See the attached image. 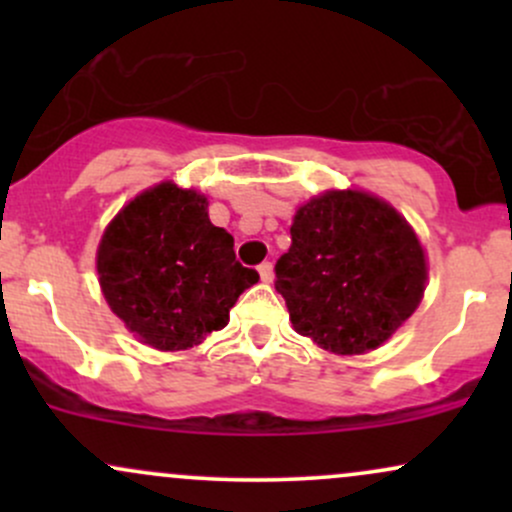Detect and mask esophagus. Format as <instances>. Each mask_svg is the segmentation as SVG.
<instances>
[{"instance_id": "esophagus-1", "label": "esophagus", "mask_w": 512, "mask_h": 512, "mask_svg": "<svg viewBox=\"0 0 512 512\" xmlns=\"http://www.w3.org/2000/svg\"><path fill=\"white\" fill-rule=\"evenodd\" d=\"M257 272H260L262 281H272L274 279V264L272 262H262L260 267H257Z\"/></svg>"}]
</instances>
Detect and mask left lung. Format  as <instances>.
<instances>
[{"instance_id":"1","label":"left lung","mask_w":512,"mask_h":512,"mask_svg":"<svg viewBox=\"0 0 512 512\" xmlns=\"http://www.w3.org/2000/svg\"><path fill=\"white\" fill-rule=\"evenodd\" d=\"M274 286L298 334L334 354H366L419 308L426 257L390 204L327 192L296 211Z\"/></svg>"}]
</instances>
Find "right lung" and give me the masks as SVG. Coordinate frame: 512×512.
I'll return each mask as SVG.
<instances>
[{
  "instance_id": "1",
  "label": "right lung",
  "mask_w": 512,
  "mask_h": 512,
  "mask_svg": "<svg viewBox=\"0 0 512 512\" xmlns=\"http://www.w3.org/2000/svg\"><path fill=\"white\" fill-rule=\"evenodd\" d=\"M207 207L195 190L161 182L129 202L98 245L105 301L154 349H190L226 327L240 293L260 279L236 260L233 236Z\"/></svg>"
}]
</instances>
